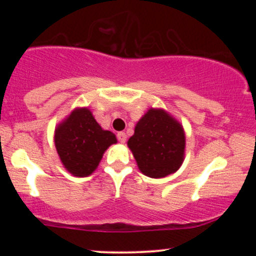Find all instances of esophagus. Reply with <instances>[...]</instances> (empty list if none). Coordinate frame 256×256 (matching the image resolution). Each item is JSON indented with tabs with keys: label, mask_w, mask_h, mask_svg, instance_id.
Wrapping results in <instances>:
<instances>
[{
	"label": "esophagus",
	"mask_w": 256,
	"mask_h": 256,
	"mask_svg": "<svg viewBox=\"0 0 256 256\" xmlns=\"http://www.w3.org/2000/svg\"><path fill=\"white\" fill-rule=\"evenodd\" d=\"M116 137H118V140L120 143H125L126 142V134H125V132H118Z\"/></svg>",
	"instance_id": "1"
}]
</instances>
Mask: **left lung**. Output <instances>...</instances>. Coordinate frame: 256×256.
Here are the masks:
<instances>
[{"label":"left lung","instance_id":"8db88e82","mask_svg":"<svg viewBox=\"0 0 256 256\" xmlns=\"http://www.w3.org/2000/svg\"><path fill=\"white\" fill-rule=\"evenodd\" d=\"M128 146L143 174L167 177L180 168L185 158L183 125L162 108H149L137 122Z\"/></svg>","mask_w":256,"mask_h":256}]
</instances>
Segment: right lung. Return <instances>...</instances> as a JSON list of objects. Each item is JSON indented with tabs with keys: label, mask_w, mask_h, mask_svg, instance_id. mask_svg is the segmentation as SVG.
Here are the masks:
<instances>
[{
	"label": "right lung",
	"mask_w": 256,
	"mask_h": 256,
	"mask_svg": "<svg viewBox=\"0 0 256 256\" xmlns=\"http://www.w3.org/2000/svg\"><path fill=\"white\" fill-rule=\"evenodd\" d=\"M116 142V134L104 130L88 107L74 108L55 128L58 158L67 172L76 177L94 173L104 152Z\"/></svg>",
	"instance_id": "add662e5"
}]
</instances>
